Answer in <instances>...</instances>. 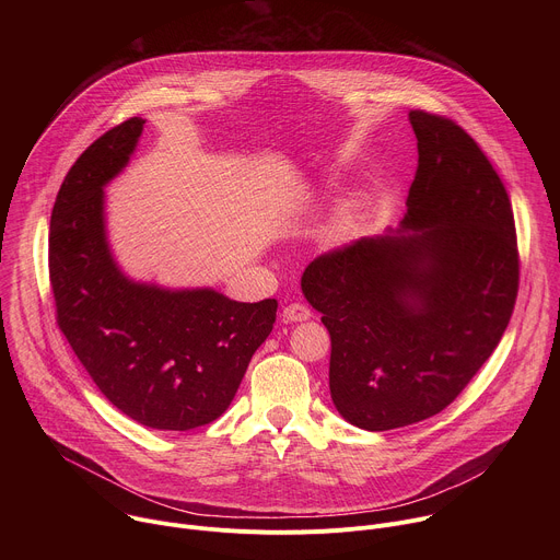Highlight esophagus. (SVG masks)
Returning <instances> with one entry per match:
<instances>
[{
	"instance_id": "esophagus-1",
	"label": "esophagus",
	"mask_w": 560,
	"mask_h": 560,
	"mask_svg": "<svg viewBox=\"0 0 560 560\" xmlns=\"http://www.w3.org/2000/svg\"><path fill=\"white\" fill-rule=\"evenodd\" d=\"M312 316L310 307L303 305V303H290L283 307V318L288 324H301V322H307V318Z\"/></svg>"
}]
</instances>
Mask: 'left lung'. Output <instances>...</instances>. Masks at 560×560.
Listing matches in <instances>:
<instances>
[{
  "mask_svg": "<svg viewBox=\"0 0 560 560\" xmlns=\"http://www.w3.org/2000/svg\"><path fill=\"white\" fill-rule=\"evenodd\" d=\"M419 168L398 230L316 257L301 277L330 332L339 415L385 432L445 410L499 346L518 292L508 190L452 119L410 113Z\"/></svg>",
  "mask_w": 560,
  "mask_h": 560,
  "instance_id": "obj_1",
  "label": "left lung"
}]
</instances>
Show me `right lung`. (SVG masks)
Here are the masks:
<instances>
[{"instance_id": "1", "label": "right lung", "mask_w": 560, "mask_h": 560, "mask_svg": "<svg viewBox=\"0 0 560 560\" xmlns=\"http://www.w3.org/2000/svg\"><path fill=\"white\" fill-rule=\"evenodd\" d=\"M145 119L130 117L93 141L68 171L50 217L48 270L57 326L100 392L132 421L186 432L219 419L277 301H232L212 288L171 290L132 281L106 234L104 186L137 148Z\"/></svg>"}]
</instances>
